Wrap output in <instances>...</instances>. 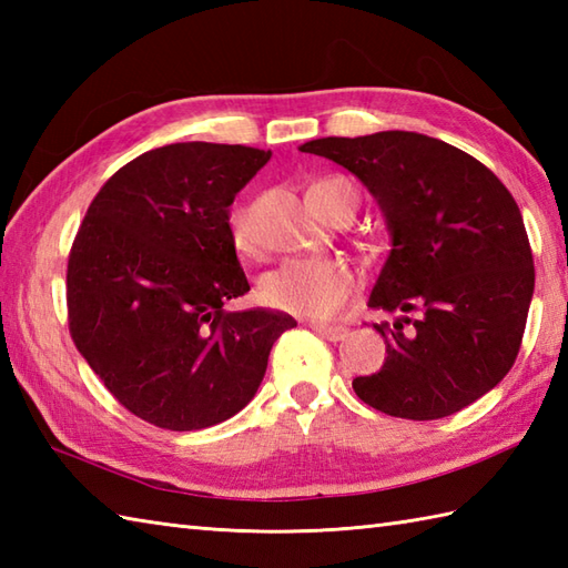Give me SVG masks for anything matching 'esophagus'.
Here are the masks:
<instances>
[{
    "label": "esophagus",
    "instance_id": "1",
    "mask_svg": "<svg viewBox=\"0 0 568 568\" xmlns=\"http://www.w3.org/2000/svg\"><path fill=\"white\" fill-rule=\"evenodd\" d=\"M312 329L329 342H344L348 336L346 327H332V324H312Z\"/></svg>",
    "mask_w": 568,
    "mask_h": 568
}]
</instances>
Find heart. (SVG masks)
Returning a JSON list of instances; mask_svg holds the SVG:
<instances>
[{
  "label": "heart",
  "mask_w": 568,
  "mask_h": 568,
  "mask_svg": "<svg viewBox=\"0 0 568 568\" xmlns=\"http://www.w3.org/2000/svg\"><path fill=\"white\" fill-rule=\"evenodd\" d=\"M312 192H354L352 183L344 178H329L310 187ZM356 195V192H354ZM229 234L241 253L256 248L253 234V210L248 204H239L229 214ZM356 287V273L352 265L336 258H291L275 271L263 275L261 297L273 310L291 312L297 317L324 320L336 315L344 307L348 295Z\"/></svg>",
  "instance_id": "heart-1"
}]
</instances>
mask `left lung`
Segmentation results:
<instances>
[{
	"label": "left lung",
	"mask_w": 568,
	"mask_h": 568,
	"mask_svg": "<svg viewBox=\"0 0 568 568\" xmlns=\"http://www.w3.org/2000/svg\"><path fill=\"white\" fill-rule=\"evenodd\" d=\"M300 151L356 175L390 232L368 307L400 317L373 324L388 358L354 378L361 400L393 417L439 419L496 388L520 352L535 293L532 251L508 187L474 155L415 131L312 139Z\"/></svg>",
	"instance_id": "8db88e82"
}]
</instances>
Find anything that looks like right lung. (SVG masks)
<instances>
[{
  "mask_svg": "<svg viewBox=\"0 0 568 568\" xmlns=\"http://www.w3.org/2000/svg\"><path fill=\"white\" fill-rule=\"evenodd\" d=\"M271 151L168 143L106 180L68 258V320L78 352L129 413L173 432L244 409L277 336L271 310L229 312L251 287L229 234L236 192Z\"/></svg>",
  "mask_w": 568,
  "mask_h": 568,
  "instance_id": "1",
  "label": "right lung"
}]
</instances>
